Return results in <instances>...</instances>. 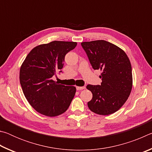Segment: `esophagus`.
Listing matches in <instances>:
<instances>
[{
  "instance_id": "esophagus-1",
  "label": "esophagus",
  "mask_w": 152,
  "mask_h": 152,
  "mask_svg": "<svg viewBox=\"0 0 152 152\" xmlns=\"http://www.w3.org/2000/svg\"><path fill=\"white\" fill-rule=\"evenodd\" d=\"M85 88V86H76L77 91H80V90H83Z\"/></svg>"
}]
</instances>
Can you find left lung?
<instances>
[{
    "label": "left lung",
    "instance_id": "left-lung-1",
    "mask_svg": "<svg viewBox=\"0 0 152 152\" xmlns=\"http://www.w3.org/2000/svg\"><path fill=\"white\" fill-rule=\"evenodd\" d=\"M92 68L102 71L101 85L88 84L92 93L89 109L101 115L117 111L132 89V69L129 59L121 49L104 40L81 43Z\"/></svg>",
    "mask_w": 152,
    "mask_h": 152
}]
</instances>
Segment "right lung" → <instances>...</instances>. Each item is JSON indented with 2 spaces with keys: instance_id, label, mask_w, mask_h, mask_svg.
I'll list each match as a JSON object with an SVG mask.
<instances>
[{
  "instance_id": "obj_1",
  "label": "right lung",
  "mask_w": 152,
  "mask_h": 152,
  "mask_svg": "<svg viewBox=\"0 0 152 152\" xmlns=\"http://www.w3.org/2000/svg\"><path fill=\"white\" fill-rule=\"evenodd\" d=\"M76 45V42L53 41L36 46L22 64L19 79L23 92L29 103L41 114L58 116L70 105L76 87L59 84L52 77L61 70L66 53Z\"/></svg>"
}]
</instances>
